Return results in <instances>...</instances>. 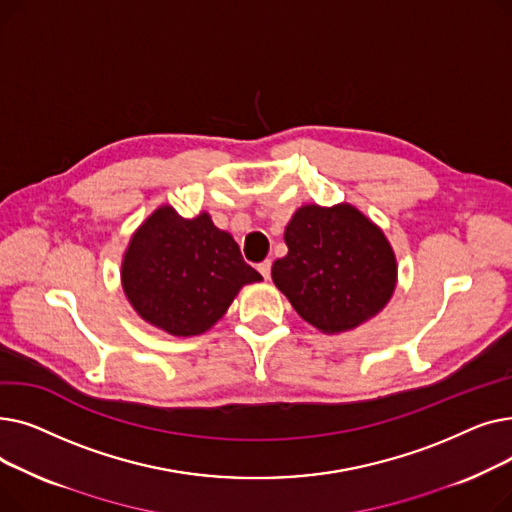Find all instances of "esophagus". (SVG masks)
I'll list each match as a JSON object with an SVG mask.
<instances>
[{
    "label": "esophagus",
    "instance_id": "1",
    "mask_svg": "<svg viewBox=\"0 0 512 512\" xmlns=\"http://www.w3.org/2000/svg\"><path fill=\"white\" fill-rule=\"evenodd\" d=\"M257 270H259V274H261L265 280H270V276H272V261H263V263H259V265H257Z\"/></svg>",
    "mask_w": 512,
    "mask_h": 512
}]
</instances>
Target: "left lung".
I'll return each instance as SVG.
<instances>
[{
    "label": "left lung",
    "mask_w": 512,
    "mask_h": 512,
    "mask_svg": "<svg viewBox=\"0 0 512 512\" xmlns=\"http://www.w3.org/2000/svg\"><path fill=\"white\" fill-rule=\"evenodd\" d=\"M284 242L288 253L272 265V280L319 332L355 330L390 303L398 282L394 249L355 205L299 207Z\"/></svg>",
    "instance_id": "obj_1"
}]
</instances>
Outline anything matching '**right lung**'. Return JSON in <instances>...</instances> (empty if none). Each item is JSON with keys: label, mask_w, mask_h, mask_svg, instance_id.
Returning <instances> with one entry per match:
<instances>
[{"label": "right lung", "mask_w": 512, "mask_h": 512, "mask_svg": "<svg viewBox=\"0 0 512 512\" xmlns=\"http://www.w3.org/2000/svg\"><path fill=\"white\" fill-rule=\"evenodd\" d=\"M120 280L141 319L186 338L218 324L240 288L263 278L207 211L186 220L172 205H161L132 232Z\"/></svg>", "instance_id": "right-lung-1"}]
</instances>
